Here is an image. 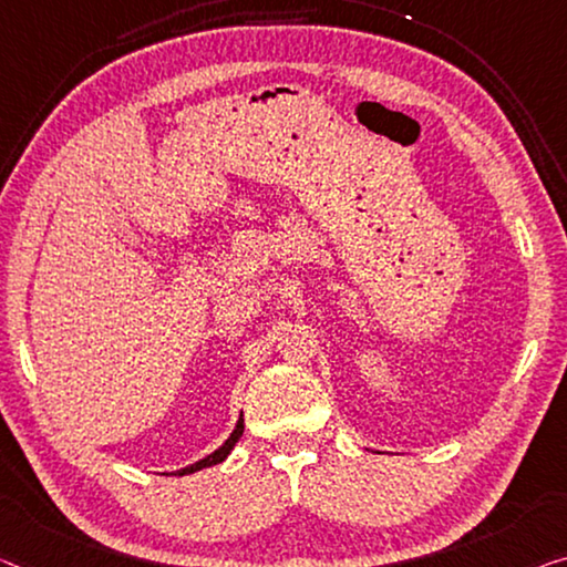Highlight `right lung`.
<instances>
[{
	"instance_id": "obj_1",
	"label": "right lung",
	"mask_w": 567,
	"mask_h": 567,
	"mask_svg": "<svg viewBox=\"0 0 567 567\" xmlns=\"http://www.w3.org/2000/svg\"><path fill=\"white\" fill-rule=\"evenodd\" d=\"M240 435H243V417H238V423H235V431L230 433V439L225 441L220 449L213 451L210 456H205V458L195 461L193 466H185V468H179V472H174V474H177V476H185V474H195V472H199V468H207V466H215V464H220V461L228 458V454H230V451H233L235 443H238Z\"/></svg>"
}]
</instances>
